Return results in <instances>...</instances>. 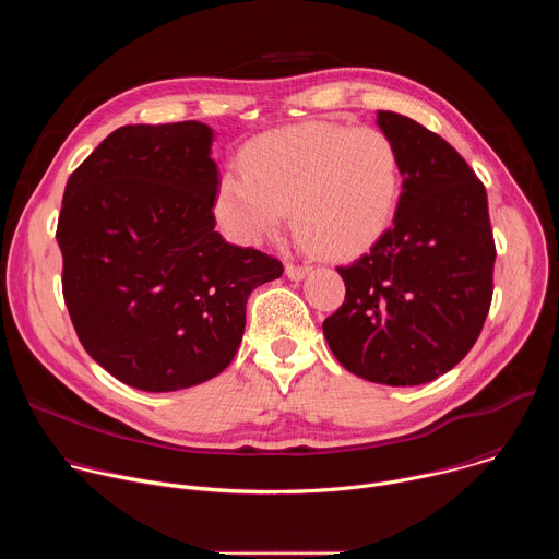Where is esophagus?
Segmentation results:
<instances>
[{
    "label": "esophagus",
    "instance_id": "1",
    "mask_svg": "<svg viewBox=\"0 0 559 559\" xmlns=\"http://www.w3.org/2000/svg\"><path fill=\"white\" fill-rule=\"evenodd\" d=\"M309 265H298V263H287V267H285V274L292 278V281H300V278H305L307 274H309Z\"/></svg>",
    "mask_w": 559,
    "mask_h": 559
}]
</instances>
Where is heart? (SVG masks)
Listing matches in <instances>:
<instances>
[{
  "mask_svg": "<svg viewBox=\"0 0 559 559\" xmlns=\"http://www.w3.org/2000/svg\"><path fill=\"white\" fill-rule=\"evenodd\" d=\"M403 194V154L376 128L309 121L248 143L241 175L218 181L214 214L227 238L259 246L285 223L330 259L365 252L384 234Z\"/></svg>",
  "mask_w": 559,
  "mask_h": 559,
  "instance_id": "b5f03b06",
  "label": "heart"
}]
</instances>
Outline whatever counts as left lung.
I'll return each mask as SVG.
<instances>
[{"mask_svg": "<svg viewBox=\"0 0 559 559\" xmlns=\"http://www.w3.org/2000/svg\"><path fill=\"white\" fill-rule=\"evenodd\" d=\"M403 154L393 225L347 267L323 332L338 362L371 382L414 386L453 369L480 336L493 298L496 241L485 183L418 121L380 110Z\"/></svg>", "mask_w": 559, "mask_h": 559, "instance_id": "1", "label": "left lung"}]
</instances>
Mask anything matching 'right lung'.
I'll list each match as a JSON object with an SVG mask.
<instances>
[{
    "label": "right lung",
    "mask_w": 559,
    "mask_h": 559,
    "mask_svg": "<svg viewBox=\"0 0 559 559\" xmlns=\"http://www.w3.org/2000/svg\"><path fill=\"white\" fill-rule=\"evenodd\" d=\"M199 121L123 126L63 190L61 289L79 343L117 380L177 391L221 373L252 289L283 263L214 231L218 168Z\"/></svg>",
    "instance_id": "1"
}]
</instances>
